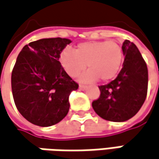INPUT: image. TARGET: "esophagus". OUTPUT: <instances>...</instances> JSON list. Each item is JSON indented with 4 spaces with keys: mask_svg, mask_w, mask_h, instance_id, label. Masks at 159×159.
I'll return each mask as SVG.
<instances>
[{
    "mask_svg": "<svg viewBox=\"0 0 159 159\" xmlns=\"http://www.w3.org/2000/svg\"><path fill=\"white\" fill-rule=\"evenodd\" d=\"M86 88H87V86H86V85H84V84H80L79 85L80 90H85Z\"/></svg>",
    "mask_w": 159,
    "mask_h": 159,
    "instance_id": "esophagus-1",
    "label": "esophagus"
}]
</instances>
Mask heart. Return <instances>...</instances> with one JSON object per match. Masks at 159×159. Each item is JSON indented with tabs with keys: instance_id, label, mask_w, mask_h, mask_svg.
<instances>
[{
	"instance_id": "heart-1",
	"label": "heart",
	"mask_w": 159,
	"mask_h": 159,
	"mask_svg": "<svg viewBox=\"0 0 159 159\" xmlns=\"http://www.w3.org/2000/svg\"><path fill=\"white\" fill-rule=\"evenodd\" d=\"M59 62L71 77L77 76L86 66L88 70L81 75V81L108 82L115 78L120 70L123 50L113 40L86 41L78 44L74 51L64 49L59 55Z\"/></svg>"
}]
</instances>
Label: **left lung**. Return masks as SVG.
Returning a JSON list of instances; mask_svg holds the SVG:
<instances>
[{"instance_id":"1","label":"left lung","mask_w":159,"mask_h":159,"mask_svg":"<svg viewBox=\"0 0 159 159\" xmlns=\"http://www.w3.org/2000/svg\"><path fill=\"white\" fill-rule=\"evenodd\" d=\"M125 56L123 66L114 80L100 85V96L92 103L99 116L110 121H125L132 118L143 105L148 74L147 64L134 43L122 44Z\"/></svg>"}]
</instances>
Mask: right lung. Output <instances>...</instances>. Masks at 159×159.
<instances>
[{"mask_svg": "<svg viewBox=\"0 0 159 159\" xmlns=\"http://www.w3.org/2000/svg\"><path fill=\"white\" fill-rule=\"evenodd\" d=\"M71 40L42 39L26 45L11 73V90L18 111L32 124L55 125L68 113L69 95L78 89L65 72L59 55Z\"/></svg>", "mask_w": 159, "mask_h": 159, "instance_id": "right-lung-1", "label": "right lung"}]
</instances>
